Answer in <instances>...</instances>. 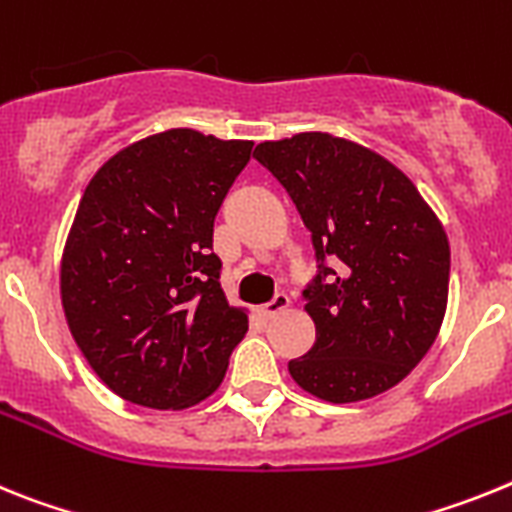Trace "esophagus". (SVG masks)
<instances>
[{"instance_id":"1","label":"esophagus","mask_w":512,"mask_h":512,"mask_svg":"<svg viewBox=\"0 0 512 512\" xmlns=\"http://www.w3.org/2000/svg\"><path fill=\"white\" fill-rule=\"evenodd\" d=\"M288 304H291V301H288L286 293H275V296L268 301V304H262V306H260V317H262V319L278 317L281 311L288 309Z\"/></svg>"}]
</instances>
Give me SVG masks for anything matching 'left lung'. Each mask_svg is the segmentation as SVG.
<instances>
[{"instance_id":"obj_1","label":"left lung","mask_w":512,"mask_h":512,"mask_svg":"<svg viewBox=\"0 0 512 512\" xmlns=\"http://www.w3.org/2000/svg\"><path fill=\"white\" fill-rule=\"evenodd\" d=\"M309 229L317 275L304 301L317 340L288 361L327 402L376 397L425 358L448 301L451 250L428 203L384 157L330 133L257 144Z\"/></svg>"}]
</instances>
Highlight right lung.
I'll return each instance as SVG.
<instances>
[{"label": "right lung", "instance_id": "1", "mask_svg": "<svg viewBox=\"0 0 512 512\" xmlns=\"http://www.w3.org/2000/svg\"><path fill=\"white\" fill-rule=\"evenodd\" d=\"M252 141L172 128L92 177L61 262L79 350L126 402L182 410L219 389L247 314L221 291L213 219Z\"/></svg>", "mask_w": 512, "mask_h": 512}]
</instances>
